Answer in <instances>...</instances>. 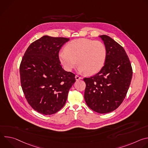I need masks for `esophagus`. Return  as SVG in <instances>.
<instances>
[{
	"label": "esophagus",
	"mask_w": 148,
	"mask_h": 148,
	"mask_svg": "<svg viewBox=\"0 0 148 148\" xmlns=\"http://www.w3.org/2000/svg\"><path fill=\"white\" fill-rule=\"evenodd\" d=\"M75 79H76V80H79V79H81V77H79V76L78 75H76L75 77Z\"/></svg>",
	"instance_id": "obj_1"
}]
</instances>
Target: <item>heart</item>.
<instances>
[{"instance_id":"1","label":"heart","mask_w":148,"mask_h":148,"mask_svg":"<svg viewBox=\"0 0 148 148\" xmlns=\"http://www.w3.org/2000/svg\"><path fill=\"white\" fill-rule=\"evenodd\" d=\"M65 50L60 51L58 56L61 64L69 71L78 63L79 72L94 74L102 67L106 57V50L101 42L87 38L71 41Z\"/></svg>"}]
</instances>
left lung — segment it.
<instances>
[{"mask_svg":"<svg viewBox=\"0 0 148 148\" xmlns=\"http://www.w3.org/2000/svg\"><path fill=\"white\" fill-rule=\"evenodd\" d=\"M99 37L106 49L105 64L95 75L84 78L86 87L84 99L95 112L106 114L116 110L127 94L132 69L124 49L107 35Z\"/></svg>","mask_w":148,"mask_h":148,"instance_id":"8db88e82","label":"left lung"}]
</instances>
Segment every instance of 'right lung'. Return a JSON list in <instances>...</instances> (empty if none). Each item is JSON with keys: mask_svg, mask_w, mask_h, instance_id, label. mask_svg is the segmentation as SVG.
Wrapping results in <instances>:
<instances>
[{"mask_svg": "<svg viewBox=\"0 0 148 148\" xmlns=\"http://www.w3.org/2000/svg\"><path fill=\"white\" fill-rule=\"evenodd\" d=\"M70 40L44 36L26 50L20 66L21 86L28 103L38 112L51 115L66 103L75 74L63 69L58 53Z\"/></svg>", "mask_w": 148, "mask_h": 148, "instance_id": "obj_1", "label": "right lung"}]
</instances>
